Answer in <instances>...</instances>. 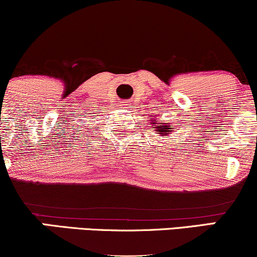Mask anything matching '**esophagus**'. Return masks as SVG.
<instances>
[{
	"label": "esophagus",
	"mask_w": 257,
	"mask_h": 257,
	"mask_svg": "<svg viewBox=\"0 0 257 257\" xmlns=\"http://www.w3.org/2000/svg\"><path fill=\"white\" fill-rule=\"evenodd\" d=\"M120 106H122V107H129V101H122V103H120Z\"/></svg>",
	"instance_id": "34e87169"
}]
</instances>
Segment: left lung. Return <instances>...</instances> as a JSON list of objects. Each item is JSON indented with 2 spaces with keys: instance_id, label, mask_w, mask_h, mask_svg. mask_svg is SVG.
<instances>
[{
  "instance_id": "obj_1",
  "label": "left lung",
  "mask_w": 257,
  "mask_h": 257,
  "mask_svg": "<svg viewBox=\"0 0 257 257\" xmlns=\"http://www.w3.org/2000/svg\"><path fill=\"white\" fill-rule=\"evenodd\" d=\"M151 120H152V124L157 125V126H156V128H157L156 131L159 132V134L166 135V137H168L169 133H171V126H172V125L165 124V123H158V122H159L158 119H151ZM159 124H161L160 126L159 125Z\"/></svg>"
}]
</instances>
